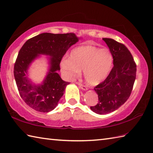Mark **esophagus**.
<instances>
[{
  "instance_id": "34e87169",
  "label": "esophagus",
  "mask_w": 153,
  "mask_h": 153,
  "mask_svg": "<svg viewBox=\"0 0 153 153\" xmlns=\"http://www.w3.org/2000/svg\"><path fill=\"white\" fill-rule=\"evenodd\" d=\"M77 85H79V87H80L81 89H82V90H84V91H86V90H87L88 89V88H87V87L86 86V85H83V84H82L81 83H77Z\"/></svg>"
}]
</instances>
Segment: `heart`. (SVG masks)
<instances>
[{"mask_svg":"<svg viewBox=\"0 0 153 153\" xmlns=\"http://www.w3.org/2000/svg\"><path fill=\"white\" fill-rule=\"evenodd\" d=\"M113 64V57L107 48L84 45L74 48L68 59L60 62L62 71L68 79L72 80L83 70L84 77L91 85L102 82L108 76Z\"/></svg>","mask_w":153,"mask_h":153,"instance_id":"heart-1","label":"heart"}]
</instances>
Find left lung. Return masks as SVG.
I'll return each instance as SVG.
<instances>
[{"mask_svg": "<svg viewBox=\"0 0 153 153\" xmlns=\"http://www.w3.org/2000/svg\"><path fill=\"white\" fill-rule=\"evenodd\" d=\"M113 57L114 66L104 82L94 90L99 101L91 110L99 114L114 112L129 99L136 78V64L124 45L109 38H103Z\"/></svg>", "mask_w": 153, "mask_h": 153, "instance_id": "8db88e82", "label": "left lung"}]
</instances>
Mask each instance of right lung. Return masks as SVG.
<instances>
[{
  "label": "right lung",
  "mask_w": 153,
  "mask_h": 153,
  "mask_svg": "<svg viewBox=\"0 0 153 153\" xmlns=\"http://www.w3.org/2000/svg\"><path fill=\"white\" fill-rule=\"evenodd\" d=\"M79 38L73 33H43L28 39L19 50L14 68L16 85L21 98L31 108L48 112L56 108L70 83L61 79L57 71L64 55ZM39 54L50 56V68L43 83L35 85L28 79L27 70Z\"/></svg>",
  "instance_id": "1"
}]
</instances>
